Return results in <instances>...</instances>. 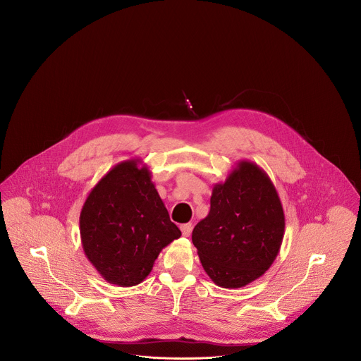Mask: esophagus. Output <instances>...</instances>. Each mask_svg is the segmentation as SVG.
<instances>
[{
	"label": "esophagus",
	"mask_w": 361,
	"mask_h": 361,
	"mask_svg": "<svg viewBox=\"0 0 361 361\" xmlns=\"http://www.w3.org/2000/svg\"><path fill=\"white\" fill-rule=\"evenodd\" d=\"M181 233H183V235L184 237H188L190 234H191V231H192V226L190 224V223H187V224H181Z\"/></svg>",
	"instance_id": "obj_1"
}]
</instances>
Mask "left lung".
Segmentation results:
<instances>
[{
	"label": "left lung",
	"instance_id": "left-lung-1",
	"mask_svg": "<svg viewBox=\"0 0 361 361\" xmlns=\"http://www.w3.org/2000/svg\"><path fill=\"white\" fill-rule=\"evenodd\" d=\"M284 212L263 169L243 160L213 187L210 213L192 230L202 269L220 287L240 288L274 263L284 237Z\"/></svg>",
	"mask_w": 361,
	"mask_h": 361
}]
</instances>
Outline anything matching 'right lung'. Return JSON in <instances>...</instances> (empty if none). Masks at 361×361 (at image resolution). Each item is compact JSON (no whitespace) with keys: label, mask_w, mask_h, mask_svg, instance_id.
<instances>
[{"label":"right lung","mask_w":361,"mask_h":361,"mask_svg":"<svg viewBox=\"0 0 361 361\" xmlns=\"http://www.w3.org/2000/svg\"><path fill=\"white\" fill-rule=\"evenodd\" d=\"M141 160L114 166L90 191L80 235L90 263L110 284L137 286L160 251L181 235Z\"/></svg>","instance_id":"right-lung-1"}]
</instances>
